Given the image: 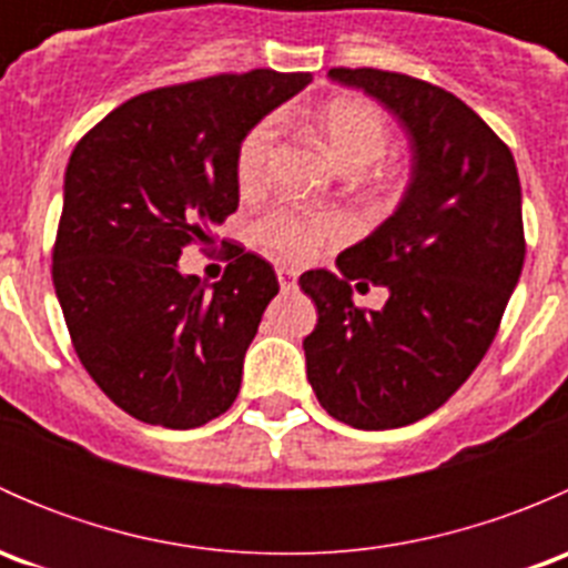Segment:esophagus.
<instances>
[{
    "instance_id": "esophagus-1",
    "label": "esophagus",
    "mask_w": 568,
    "mask_h": 568,
    "mask_svg": "<svg viewBox=\"0 0 568 568\" xmlns=\"http://www.w3.org/2000/svg\"><path fill=\"white\" fill-rule=\"evenodd\" d=\"M296 277H300V272L296 268H288V266H277V280H280V288L283 291H291L296 285Z\"/></svg>"
}]
</instances>
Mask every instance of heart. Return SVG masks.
Instances as JSON below:
<instances>
[{"label":"heart","instance_id":"b5f03b06","mask_svg":"<svg viewBox=\"0 0 568 568\" xmlns=\"http://www.w3.org/2000/svg\"><path fill=\"white\" fill-rule=\"evenodd\" d=\"M318 125L326 151L343 173H363L371 164L379 162L390 145V129H387L385 114L363 99L332 101L321 112ZM277 136V118H263L247 131L236 156V175L242 186L252 189L263 183ZM337 231H341L337 216L300 209V205H280L272 214L263 216L261 225H257V236L263 244L277 250L280 255L296 257V261L313 255Z\"/></svg>","mask_w":568,"mask_h":568}]
</instances>
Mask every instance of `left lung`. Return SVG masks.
I'll return each mask as SVG.
<instances>
[{"label": "left lung", "mask_w": 568, "mask_h": 568, "mask_svg": "<svg viewBox=\"0 0 568 568\" xmlns=\"http://www.w3.org/2000/svg\"><path fill=\"white\" fill-rule=\"evenodd\" d=\"M326 77L379 101L412 153L393 214L337 255V272L300 277L318 311L302 343L318 404L385 432L439 409L495 341L525 263L523 186L500 136L448 90L376 68ZM348 278L385 284L386 307L354 308Z\"/></svg>", "instance_id": "8db88e82"}]
</instances>
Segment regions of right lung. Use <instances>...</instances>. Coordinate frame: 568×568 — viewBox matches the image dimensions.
I'll list each match as a JSON object with an SVG mask.
<instances>
[{
	"label": "right lung",
	"mask_w": 568,
	"mask_h": 568,
	"mask_svg": "<svg viewBox=\"0 0 568 568\" xmlns=\"http://www.w3.org/2000/svg\"><path fill=\"white\" fill-rule=\"evenodd\" d=\"M311 82L261 68L151 90L73 148L51 277L79 359L136 420L197 428L236 400L277 274L239 250L205 285L178 257L239 209L247 131Z\"/></svg>",
	"instance_id": "1"
}]
</instances>
